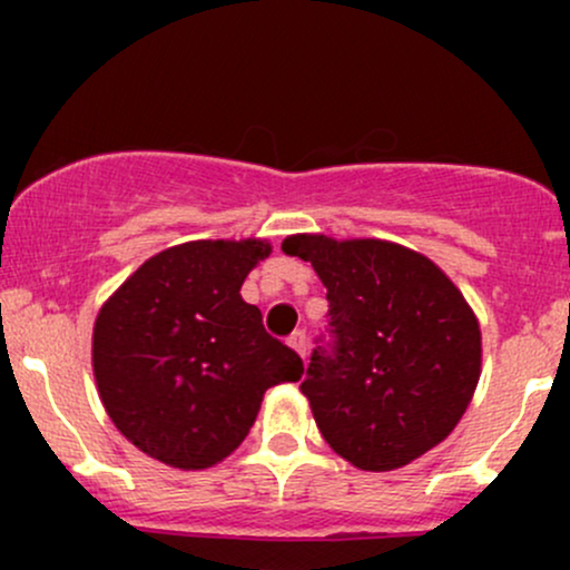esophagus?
I'll return each instance as SVG.
<instances>
[{
  "instance_id": "34e87169",
  "label": "esophagus",
  "mask_w": 570,
  "mask_h": 570,
  "mask_svg": "<svg viewBox=\"0 0 570 570\" xmlns=\"http://www.w3.org/2000/svg\"><path fill=\"white\" fill-rule=\"evenodd\" d=\"M289 345H292L294 351L299 353V356L305 358V353H307V337H305V332H303V330H297V332H294V335L289 337Z\"/></svg>"
}]
</instances>
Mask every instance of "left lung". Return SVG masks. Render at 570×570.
<instances>
[{
	"label": "left lung",
	"instance_id": "obj_1",
	"mask_svg": "<svg viewBox=\"0 0 570 570\" xmlns=\"http://www.w3.org/2000/svg\"><path fill=\"white\" fill-rule=\"evenodd\" d=\"M281 248L330 299L335 345L313 351L299 385L326 444L362 472H394L448 440L480 381L482 335L442 267L381 238L299 233Z\"/></svg>",
	"mask_w": 570,
	"mask_h": 570
}]
</instances>
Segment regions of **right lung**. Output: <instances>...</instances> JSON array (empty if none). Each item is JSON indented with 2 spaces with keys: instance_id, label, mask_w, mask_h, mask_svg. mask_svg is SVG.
<instances>
[{
  "instance_id": "1",
  "label": "right lung",
  "mask_w": 570,
  "mask_h": 570,
  "mask_svg": "<svg viewBox=\"0 0 570 570\" xmlns=\"http://www.w3.org/2000/svg\"><path fill=\"white\" fill-rule=\"evenodd\" d=\"M267 240H189L122 281L94 324L104 410L130 444L198 472L246 440L265 391L303 377V358L240 297Z\"/></svg>"
}]
</instances>
